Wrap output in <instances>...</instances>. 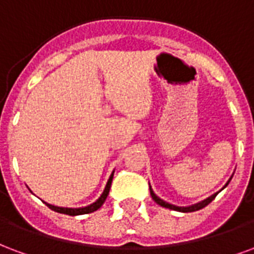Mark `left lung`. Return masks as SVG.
<instances>
[{
  "instance_id": "left-lung-1",
  "label": "left lung",
  "mask_w": 254,
  "mask_h": 254,
  "mask_svg": "<svg viewBox=\"0 0 254 254\" xmlns=\"http://www.w3.org/2000/svg\"><path fill=\"white\" fill-rule=\"evenodd\" d=\"M232 178H233V176H232ZM232 178L227 180V183L225 186H223V189H225V187H226V186L229 185V182L232 180ZM149 191H151L152 199L155 200L156 203L160 204V206H163V207H165V208H170V210H176V211H180V213H192V211H196V210H200V208L206 207V206H207V204L210 203V202H211V200H213V199L215 198V196H217L218 192H219V191H218V192L213 194V195H211V196H208V198H206V199H204V200H202V202H198V203L191 204V206H187V207H179V206H175V204H171V203H168V202H165V200H163V199L159 198V196H157V195H156L155 192H153V190H152L151 186H149Z\"/></svg>"
}]
</instances>
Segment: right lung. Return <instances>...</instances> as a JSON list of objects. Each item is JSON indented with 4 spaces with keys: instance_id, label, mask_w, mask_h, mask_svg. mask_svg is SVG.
<instances>
[{
    "instance_id": "add662e5",
    "label": "right lung",
    "mask_w": 254,
    "mask_h": 254,
    "mask_svg": "<svg viewBox=\"0 0 254 254\" xmlns=\"http://www.w3.org/2000/svg\"><path fill=\"white\" fill-rule=\"evenodd\" d=\"M113 175H114V171L112 172L110 175V178H109L108 183H106V187L103 190L102 195L99 196L94 203L89 204V206H86V207H79V208H69V207H58V206H54V204H48L46 203L51 210H54L56 213H60V214H67V215H82V214H89V213H93L95 210H98L101 206L103 204V202L106 200L109 195V191H110V186H112V180H113Z\"/></svg>"
}]
</instances>
